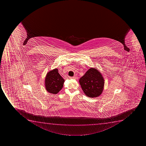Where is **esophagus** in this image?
<instances>
[{
    "label": "esophagus",
    "mask_w": 146,
    "mask_h": 146,
    "mask_svg": "<svg viewBox=\"0 0 146 146\" xmlns=\"http://www.w3.org/2000/svg\"><path fill=\"white\" fill-rule=\"evenodd\" d=\"M76 77H69V79H76Z\"/></svg>",
    "instance_id": "1"
}]
</instances>
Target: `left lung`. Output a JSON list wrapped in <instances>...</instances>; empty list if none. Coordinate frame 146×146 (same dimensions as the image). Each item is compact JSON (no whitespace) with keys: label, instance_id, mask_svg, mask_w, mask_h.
Here are the masks:
<instances>
[{"label":"left lung","instance_id":"obj_1","mask_svg":"<svg viewBox=\"0 0 146 146\" xmlns=\"http://www.w3.org/2000/svg\"><path fill=\"white\" fill-rule=\"evenodd\" d=\"M79 82L84 94L88 97H97L101 94L104 86V80L101 73L91 68L80 79Z\"/></svg>","mask_w":146,"mask_h":146}]
</instances>
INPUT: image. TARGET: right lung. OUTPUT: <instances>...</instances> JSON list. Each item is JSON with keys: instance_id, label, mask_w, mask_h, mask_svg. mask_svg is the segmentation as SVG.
<instances>
[{"instance_id": "add662e5", "label": "right lung", "mask_w": 146, "mask_h": 146, "mask_svg": "<svg viewBox=\"0 0 146 146\" xmlns=\"http://www.w3.org/2000/svg\"><path fill=\"white\" fill-rule=\"evenodd\" d=\"M64 82V79L58 73V69L56 68L47 73L45 86L48 92L56 94L63 88Z\"/></svg>"}]
</instances>
